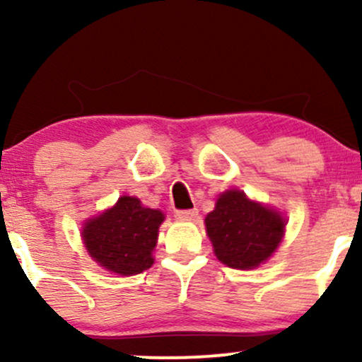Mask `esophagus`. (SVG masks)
<instances>
[{
	"label": "esophagus",
	"instance_id": "obj_1",
	"mask_svg": "<svg viewBox=\"0 0 362 362\" xmlns=\"http://www.w3.org/2000/svg\"><path fill=\"white\" fill-rule=\"evenodd\" d=\"M199 211L197 209H180L175 211V218L180 219V221H192V219L197 218Z\"/></svg>",
	"mask_w": 362,
	"mask_h": 362
}]
</instances>
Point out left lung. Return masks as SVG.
<instances>
[{
    "mask_svg": "<svg viewBox=\"0 0 362 362\" xmlns=\"http://www.w3.org/2000/svg\"><path fill=\"white\" fill-rule=\"evenodd\" d=\"M284 219L269 207L248 201L240 190L219 195L206 230L214 253L224 265L253 269L267 260L284 235Z\"/></svg>",
    "mask_w": 362,
    "mask_h": 362,
    "instance_id": "1",
    "label": "left lung"
}]
</instances>
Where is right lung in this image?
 <instances>
[{
  "instance_id": "right-lung-1",
  "label": "right lung",
  "mask_w": 362,
  "mask_h": 362,
  "mask_svg": "<svg viewBox=\"0 0 362 362\" xmlns=\"http://www.w3.org/2000/svg\"><path fill=\"white\" fill-rule=\"evenodd\" d=\"M161 211L143 207L139 199L124 195L112 209L90 219L83 240L90 257L119 276L141 274L153 265Z\"/></svg>"
}]
</instances>
